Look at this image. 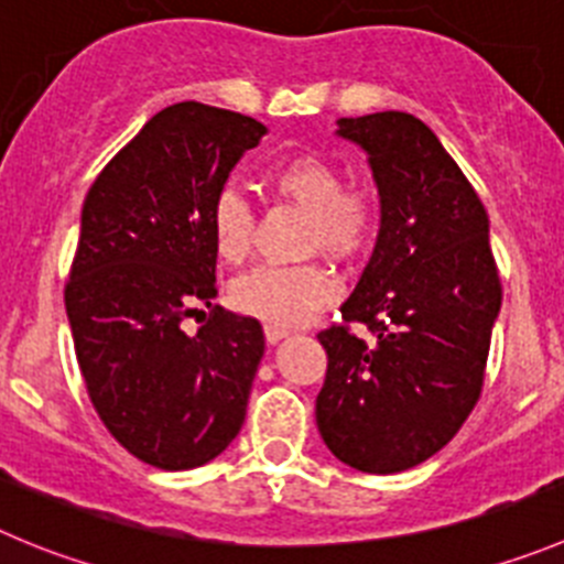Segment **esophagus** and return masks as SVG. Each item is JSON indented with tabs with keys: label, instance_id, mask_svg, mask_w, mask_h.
Returning a JSON list of instances; mask_svg holds the SVG:
<instances>
[{
	"label": "esophagus",
	"instance_id": "obj_1",
	"mask_svg": "<svg viewBox=\"0 0 564 564\" xmlns=\"http://www.w3.org/2000/svg\"><path fill=\"white\" fill-rule=\"evenodd\" d=\"M264 336L270 345H275V341H281L283 336H289V328H281V325H264Z\"/></svg>",
	"mask_w": 564,
	"mask_h": 564
}]
</instances>
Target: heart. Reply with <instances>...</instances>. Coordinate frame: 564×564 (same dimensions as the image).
Instances as JSON below:
<instances>
[{
	"instance_id": "heart-1",
	"label": "heart",
	"mask_w": 564,
	"mask_h": 564,
	"mask_svg": "<svg viewBox=\"0 0 564 564\" xmlns=\"http://www.w3.org/2000/svg\"><path fill=\"white\" fill-rule=\"evenodd\" d=\"M267 177L281 197L308 210L306 245L312 250L350 258L372 239L378 223L376 203L365 192H347L336 163L306 152L275 163ZM208 228L223 261L241 264L250 256L256 217L239 192L225 188L217 194L210 203ZM334 297V275L319 264L258 267L230 289V300L241 314L281 328L308 323Z\"/></svg>"
}]
</instances>
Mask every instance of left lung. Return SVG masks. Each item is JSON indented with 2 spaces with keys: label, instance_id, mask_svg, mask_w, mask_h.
I'll return each instance as SVG.
<instances>
[{
  "label": "left lung",
  "instance_id": "1",
  "mask_svg": "<svg viewBox=\"0 0 564 564\" xmlns=\"http://www.w3.org/2000/svg\"><path fill=\"white\" fill-rule=\"evenodd\" d=\"M336 133L370 155L381 230L341 325L317 334V429L336 459L387 476L445 448L481 398L501 278L487 210L429 124L383 110Z\"/></svg>",
  "mask_w": 564,
  "mask_h": 564
}]
</instances>
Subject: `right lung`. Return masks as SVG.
<instances>
[{
	"label": "right lung",
	"instance_id": "1",
	"mask_svg": "<svg viewBox=\"0 0 564 564\" xmlns=\"http://www.w3.org/2000/svg\"><path fill=\"white\" fill-rule=\"evenodd\" d=\"M267 128L203 102L155 113L88 188L66 314L88 398L135 459L192 470L239 434L264 330L210 306V203ZM210 307L208 315L198 306ZM199 313L197 335L182 319Z\"/></svg>",
	"mask_w": 564,
	"mask_h": 564
}]
</instances>
